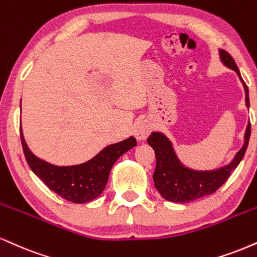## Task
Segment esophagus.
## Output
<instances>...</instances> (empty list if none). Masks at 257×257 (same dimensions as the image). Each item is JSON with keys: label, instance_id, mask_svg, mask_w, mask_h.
<instances>
[{"label": "esophagus", "instance_id": "1", "mask_svg": "<svg viewBox=\"0 0 257 257\" xmlns=\"http://www.w3.org/2000/svg\"><path fill=\"white\" fill-rule=\"evenodd\" d=\"M151 133V125L147 120H141L139 122L137 126H135V131H134V135L138 140H146L148 135Z\"/></svg>", "mask_w": 257, "mask_h": 257}]
</instances>
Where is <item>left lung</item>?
Returning a JSON list of instances; mask_svg holds the SVG:
<instances>
[{
  "label": "left lung",
  "instance_id": "8db88e82",
  "mask_svg": "<svg viewBox=\"0 0 257 257\" xmlns=\"http://www.w3.org/2000/svg\"><path fill=\"white\" fill-rule=\"evenodd\" d=\"M219 54H220L222 63L233 69L239 76L240 81L243 82L244 89H245V103L246 106L249 107L248 86L243 81L236 62L225 50H219ZM250 131H251V124L249 122L245 135H244L243 147L238 151L232 162L226 166H222L217 170H211V171H197V170L185 168L178 160L169 139L162 133H152L147 139V142L154 150L157 158L156 170L153 174L154 187L158 189L159 194L164 199L171 201V202L185 203L206 195H211L227 181L231 172L237 168L238 164L243 159L246 148H248Z\"/></svg>",
  "mask_w": 257,
  "mask_h": 257
}]
</instances>
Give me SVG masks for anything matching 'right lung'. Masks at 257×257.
<instances>
[{"label": "right lung", "mask_w": 257, "mask_h": 257, "mask_svg": "<svg viewBox=\"0 0 257 257\" xmlns=\"http://www.w3.org/2000/svg\"><path fill=\"white\" fill-rule=\"evenodd\" d=\"M20 139L25 158L35 175L44 182L49 189L74 203H86L97 199L106 187L110 171L116 160L126 151L137 146L135 138L131 137L105 147L94 158L80 165L56 166L39 159L31 152L25 142L21 126Z\"/></svg>", "instance_id": "right-lung-1"}]
</instances>
